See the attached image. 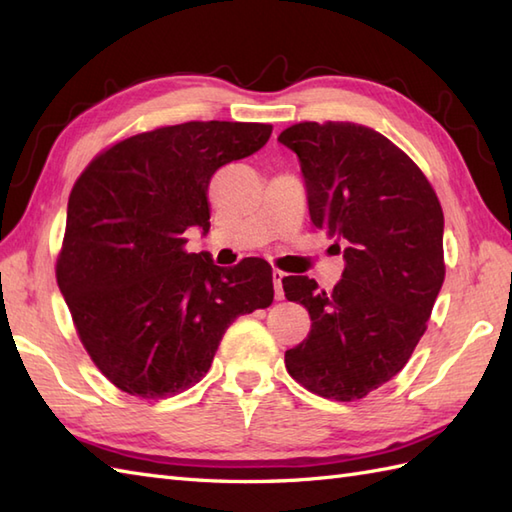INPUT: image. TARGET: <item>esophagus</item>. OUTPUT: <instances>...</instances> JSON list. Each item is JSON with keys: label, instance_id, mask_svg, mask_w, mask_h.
<instances>
[{"label": "esophagus", "instance_id": "1", "mask_svg": "<svg viewBox=\"0 0 512 512\" xmlns=\"http://www.w3.org/2000/svg\"><path fill=\"white\" fill-rule=\"evenodd\" d=\"M271 278H274V295H276V300H282V298H285V291H282V278H285V274H282L280 269H274V274H271Z\"/></svg>", "mask_w": 512, "mask_h": 512}]
</instances>
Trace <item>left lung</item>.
<instances>
[{"label": "left lung", "instance_id": "left-lung-1", "mask_svg": "<svg viewBox=\"0 0 512 512\" xmlns=\"http://www.w3.org/2000/svg\"><path fill=\"white\" fill-rule=\"evenodd\" d=\"M278 142L298 155L313 225L346 245L333 291L282 278L311 315L287 370L324 399H363L403 370L427 328L445 280L440 201L423 170L363 124L300 122Z\"/></svg>", "mask_w": 512, "mask_h": 512}]
</instances>
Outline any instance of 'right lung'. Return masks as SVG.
<instances>
[{"instance_id": "add662e5", "label": "right lung", "mask_w": 512, "mask_h": 512, "mask_svg": "<svg viewBox=\"0 0 512 512\" xmlns=\"http://www.w3.org/2000/svg\"><path fill=\"white\" fill-rule=\"evenodd\" d=\"M269 135L258 122L175 124L109 146L76 179L56 282L89 357L122 392L188 390L227 326L274 302L267 260L225 269L184 249L190 227L210 230L212 175Z\"/></svg>"}]
</instances>
